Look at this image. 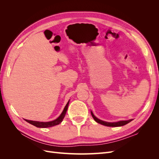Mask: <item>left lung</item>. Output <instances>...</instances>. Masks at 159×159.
Segmentation results:
<instances>
[{"mask_svg": "<svg viewBox=\"0 0 159 159\" xmlns=\"http://www.w3.org/2000/svg\"><path fill=\"white\" fill-rule=\"evenodd\" d=\"M91 115H92L93 118L94 119V120L96 122L99 123V124H102V125H103L107 126V127H121V126H123V125H126V124L129 123V122L133 121V119H129V120H127V121H119L118 122L109 123V122L103 121H102V120L99 119L98 118H97L95 116L93 113H92V111H91Z\"/></svg>", "mask_w": 159, "mask_h": 159, "instance_id": "8db88e82", "label": "left lung"}]
</instances>
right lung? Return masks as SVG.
<instances>
[{"mask_svg": "<svg viewBox=\"0 0 159 159\" xmlns=\"http://www.w3.org/2000/svg\"><path fill=\"white\" fill-rule=\"evenodd\" d=\"M69 102H70V100L68 101V102L67 103V104L65 106V107L63 110V111H62V113H61V115L56 119L54 120V121H49V122H40V121H30V120H27V119H25V120L26 122L33 125L34 126H35L36 127H40V128H47V127H53V126L57 125H59L62 121H63V119L65 117V115L66 113L67 110H68Z\"/></svg>", "mask_w": 159, "mask_h": 159, "instance_id": "right-lung-1", "label": "right lung"}]
</instances>
